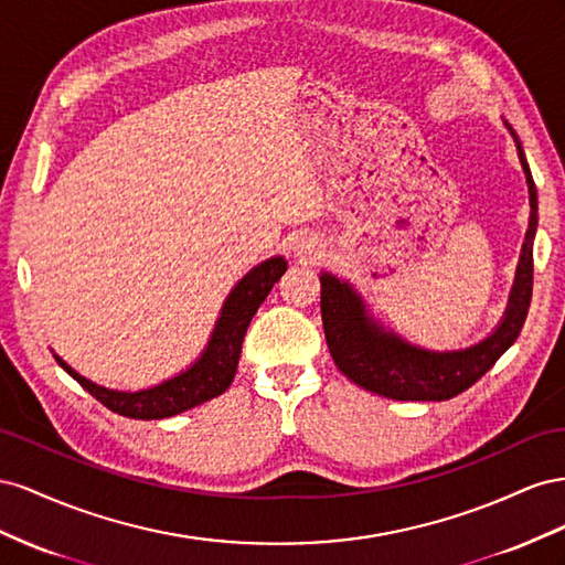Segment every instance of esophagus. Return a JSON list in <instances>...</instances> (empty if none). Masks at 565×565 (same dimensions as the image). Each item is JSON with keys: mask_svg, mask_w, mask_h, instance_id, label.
Returning <instances> with one entry per match:
<instances>
[{"mask_svg": "<svg viewBox=\"0 0 565 565\" xmlns=\"http://www.w3.org/2000/svg\"><path fill=\"white\" fill-rule=\"evenodd\" d=\"M296 253H298L300 257H305V260H315V255L319 253L317 241H312V238H302V241H298Z\"/></svg>", "mask_w": 565, "mask_h": 565, "instance_id": "esophagus-1", "label": "esophagus"}]
</instances>
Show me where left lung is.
I'll return each instance as SVG.
<instances>
[{
    "instance_id": "obj_1",
    "label": "left lung",
    "mask_w": 565,
    "mask_h": 565,
    "mask_svg": "<svg viewBox=\"0 0 565 565\" xmlns=\"http://www.w3.org/2000/svg\"><path fill=\"white\" fill-rule=\"evenodd\" d=\"M509 132L519 149L521 166L530 193V222L523 241L521 260L509 296L507 312L499 327L480 343L463 350H426L407 343L393 331H385L374 317H369L362 296L348 281L321 271V321L329 352L335 366L360 388L388 399L443 402L455 397L490 372L519 338L533 298V241L537 232V189L530 174L519 137Z\"/></svg>"
}]
</instances>
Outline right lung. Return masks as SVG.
I'll list each match as a JSON object with an SVG mask.
<instances>
[{"mask_svg":"<svg viewBox=\"0 0 565 565\" xmlns=\"http://www.w3.org/2000/svg\"><path fill=\"white\" fill-rule=\"evenodd\" d=\"M284 271L286 260L281 255L269 257V260L253 267L246 277L232 288L227 300H224L211 341H207L201 358L189 369H184L182 374H177L158 385H151V388L135 393L110 391L99 383L79 376L71 364L58 358V354H54V358L89 395H94L104 407L120 416L151 422V418H168L174 414H182L230 388L241 358V343H244L250 319L271 291V286L281 279Z\"/></svg>","mask_w":565,"mask_h":565,"instance_id":"right-lung-1","label":"right lung"}]
</instances>
